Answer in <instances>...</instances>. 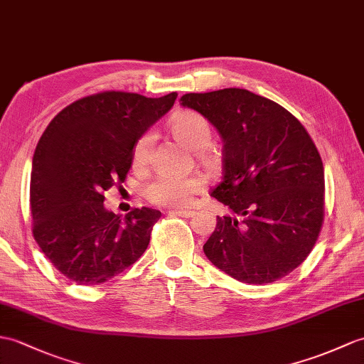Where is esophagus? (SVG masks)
Masks as SVG:
<instances>
[{"label":"esophagus","mask_w":364,"mask_h":364,"mask_svg":"<svg viewBox=\"0 0 364 364\" xmlns=\"http://www.w3.org/2000/svg\"><path fill=\"white\" fill-rule=\"evenodd\" d=\"M168 215H176V217H184V218H189L193 215V210H183V209H172L168 210Z\"/></svg>","instance_id":"1"}]
</instances>
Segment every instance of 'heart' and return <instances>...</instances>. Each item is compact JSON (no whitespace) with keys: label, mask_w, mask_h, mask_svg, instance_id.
I'll use <instances>...</instances> for the list:
<instances>
[{"label":"heart","mask_w":364,"mask_h":364,"mask_svg":"<svg viewBox=\"0 0 364 364\" xmlns=\"http://www.w3.org/2000/svg\"><path fill=\"white\" fill-rule=\"evenodd\" d=\"M173 134L186 147L198 151L210 141V127L205 117L192 112L176 114L171 121ZM155 144L154 132L144 133L133 147L132 161L134 167L147 166ZM205 188V180L198 175H158L144 186V197L163 208H183L189 205L192 196Z\"/></svg>","instance_id":"heart-1"}]
</instances>
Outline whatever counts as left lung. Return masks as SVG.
Instances as JSON below:
<instances>
[{"label": "left lung", "instance_id": "1", "mask_svg": "<svg viewBox=\"0 0 364 364\" xmlns=\"http://www.w3.org/2000/svg\"><path fill=\"white\" fill-rule=\"evenodd\" d=\"M223 139V180L210 192L230 214L203 245L213 264L245 284H272L314 250L324 220V167L304 125L242 88L189 92Z\"/></svg>", "mask_w": 364, "mask_h": 364}]
</instances>
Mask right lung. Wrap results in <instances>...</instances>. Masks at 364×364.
Masks as SVG:
<instances>
[{
  "instance_id": "1",
  "label": "right lung",
  "mask_w": 364,
  "mask_h": 364,
  "mask_svg": "<svg viewBox=\"0 0 364 364\" xmlns=\"http://www.w3.org/2000/svg\"><path fill=\"white\" fill-rule=\"evenodd\" d=\"M176 96L97 92L63 108L41 134L32 158V234L70 281L102 284L147 250L161 213L134 208L121 218L105 209L104 191L124 183L134 144Z\"/></svg>"
}]
</instances>
